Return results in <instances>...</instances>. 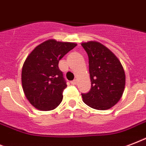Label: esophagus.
Wrapping results in <instances>:
<instances>
[{"instance_id": "34e87169", "label": "esophagus", "mask_w": 146, "mask_h": 146, "mask_svg": "<svg viewBox=\"0 0 146 146\" xmlns=\"http://www.w3.org/2000/svg\"><path fill=\"white\" fill-rule=\"evenodd\" d=\"M70 83L72 85H76V80H73V81H71Z\"/></svg>"}]
</instances>
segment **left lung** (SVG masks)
<instances>
[{
	"mask_svg": "<svg viewBox=\"0 0 146 146\" xmlns=\"http://www.w3.org/2000/svg\"><path fill=\"white\" fill-rule=\"evenodd\" d=\"M89 57L91 89L82 94V99L92 108L108 110L122 97L126 76L117 57L107 47L96 41L81 44Z\"/></svg>",
	"mask_w": 146,
	"mask_h": 146,
	"instance_id": "obj_1",
	"label": "left lung"
}]
</instances>
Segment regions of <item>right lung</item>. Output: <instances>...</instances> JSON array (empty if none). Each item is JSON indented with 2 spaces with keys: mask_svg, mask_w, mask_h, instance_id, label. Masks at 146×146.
I'll return each mask as SVG.
<instances>
[{
  "mask_svg": "<svg viewBox=\"0 0 146 146\" xmlns=\"http://www.w3.org/2000/svg\"><path fill=\"white\" fill-rule=\"evenodd\" d=\"M73 42L48 39L33 49L22 69V86L30 104L39 111H51L61 103L66 87L59 60L74 48Z\"/></svg>",
  "mask_w": 146,
  "mask_h": 146,
  "instance_id": "1",
  "label": "right lung"
}]
</instances>
